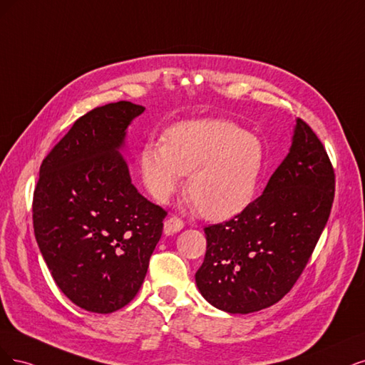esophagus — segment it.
<instances>
[{
    "instance_id": "esophagus-1",
    "label": "esophagus",
    "mask_w": 365,
    "mask_h": 365,
    "mask_svg": "<svg viewBox=\"0 0 365 365\" xmlns=\"http://www.w3.org/2000/svg\"><path fill=\"white\" fill-rule=\"evenodd\" d=\"M183 229V221L175 217V215H171L167 221L165 225H163V232H165L167 235H173V233H178Z\"/></svg>"
}]
</instances>
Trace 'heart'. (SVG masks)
Masks as SVG:
<instances>
[{"label":"heart","instance_id":"1","mask_svg":"<svg viewBox=\"0 0 365 365\" xmlns=\"http://www.w3.org/2000/svg\"><path fill=\"white\" fill-rule=\"evenodd\" d=\"M264 167L256 136L230 121H185L168 128L165 144L140 151V173L150 194L167 203L190 173L186 195L203 217L225 220L249 205Z\"/></svg>","mask_w":365,"mask_h":365}]
</instances>
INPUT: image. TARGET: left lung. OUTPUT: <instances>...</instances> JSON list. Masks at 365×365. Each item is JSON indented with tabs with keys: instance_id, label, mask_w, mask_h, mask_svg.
Returning a JSON list of instances; mask_svg holds the SVG:
<instances>
[{
	"instance_id": "obj_1",
	"label": "left lung",
	"mask_w": 365,
	"mask_h": 365,
	"mask_svg": "<svg viewBox=\"0 0 365 365\" xmlns=\"http://www.w3.org/2000/svg\"><path fill=\"white\" fill-rule=\"evenodd\" d=\"M334 194L331 159L312 128L297 120L288 156L262 195L230 220L205 227L206 255L195 273L202 296L230 314L277 303L307 267Z\"/></svg>"
}]
</instances>
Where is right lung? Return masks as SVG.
<instances>
[{
    "label": "right lung",
    "instance_id": "obj_1",
    "mask_svg": "<svg viewBox=\"0 0 365 365\" xmlns=\"http://www.w3.org/2000/svg\"><path fill=\"white\" fill-rule=\"evenodd\" d=\"M145 110L130 101L78 118L42 160L33 229L57 287L77 307L110 314L132 302L167 210L138 192L120 148Z\"/></svg>",
    "mask_w": 365,
    "mask_h": 365
}]
</instances>
